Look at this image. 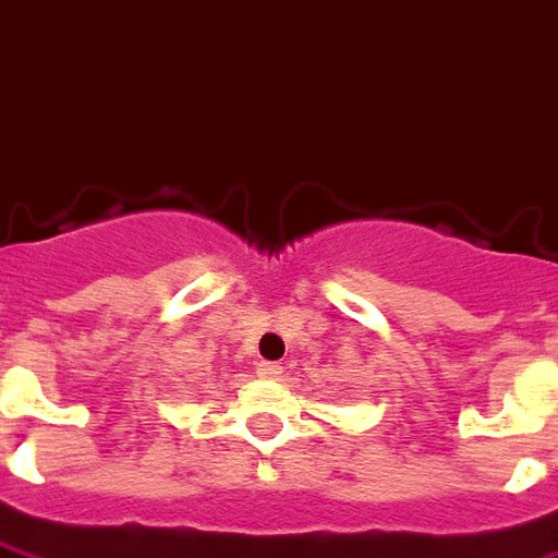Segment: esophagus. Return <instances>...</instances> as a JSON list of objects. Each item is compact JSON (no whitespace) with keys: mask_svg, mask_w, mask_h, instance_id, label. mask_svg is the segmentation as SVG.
Listing matches in <instances>:
<instances>
[{"mask_svg":"<svg viewBox=\"0 0 558 558\" xmlns=\"http://www.w3.org/2000/svg\"><path fill=\"white\" fill-rule=\"evenodd\" d=\"M280 368H283L280 362H259V374H263V377H278Z\"/></svg>","mask_w":558,"mask_h":558,"instance_id":"1","label":"esophagus"}]
</instances>
